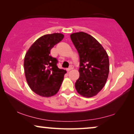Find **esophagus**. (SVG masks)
<instances>
[{"label":"esophagus","instance_id":"esophagus-1","mask_svg":"<svg viewBox=\"0 0 134 134\" xmlns=\"http://www.w3.org/2000/svg\"><path fill=\"white\" fill-rule=\"evenodd\" d=\"M73 69V66H69V67L67 69V71H71V69Z\"/></svg>","mask_w":134,"mask_h":134}]
</instances>
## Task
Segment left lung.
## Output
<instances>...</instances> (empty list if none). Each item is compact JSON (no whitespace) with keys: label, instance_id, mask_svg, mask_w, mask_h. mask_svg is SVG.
Instances as JSON below:
<instances>
[{"label":"left lung","instance_id":"8db88e82","mask_svg":"<svg viewBox=\"0 0 134 134\" xmlns=\"http://www.w3.org/2000/svg\"><path fill=\"white\" fill-rule=\"evenodd\" d=\"M70 37L80 58V76L75 87L81 96L91 98L101 91L107 82L109 56L102 46L87 33H74Z\"/></svg>","mask_w":134,"mask_h":134}]
</instances>
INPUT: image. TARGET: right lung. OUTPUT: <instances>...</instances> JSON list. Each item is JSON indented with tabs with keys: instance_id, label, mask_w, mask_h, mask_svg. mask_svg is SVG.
Returning <instances> with one entry per match:
<instances>
[{
	"instance_id": "1",
	"label": "right lung",
	"mask_w": 134,
	"mask_h": 134,
	"mask_svg": "<svg viewBox=\"0 0 134 134\" xmlns=\"http://www.w3.org/2000/svg\"><path fill=\"white\" fill-rule=\"evenodd\" d=\"M58 33L47 34L36 40L25 54L24 62L25 76L32 90L39 96L49 98L56 94L66 71L58 68L57 60L50 51L63 39Z\"/></svg>"
}]
</instances>
